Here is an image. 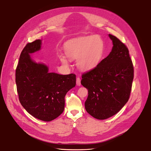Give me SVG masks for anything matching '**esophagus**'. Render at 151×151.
<instances>
[{"label":"esophagus","instance_id":"34e87169","mask_svg":"<svg viewBox=\"0 0 151 151\" xmlns=\"http://www.w3.org/2000/svg\"><path fill=\"white\" fill-rule=\"evenodd\" d=\"M81 78H80L79 77H78V78H76V85H77L81 86Z\"/></svg>","mask_w":151,"mask_h":151}]
</instances>
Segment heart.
Segmentation results:
<instances>
[{
  "mask_svg": "<svg viewBox=\"0 0 151 151\" xmlns=\"http://www.w3.org/2000/svg\"><path fill=\"white\" fill-rule=\"evenodd\" d=\"M66 55L70 60H77L78 67L83 70H90L100 63L104 51V43L99 36H90L69 42L64 46ZM64 64H68L67 59L60 56Z\"/></svg>",
  "mask_w": 151,
  "mask_h": 151,
  "instance_id": "heart-1",
  "label": "heart"
}]
</instances>
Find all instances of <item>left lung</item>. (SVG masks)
<instances>
[{
  "mask_svg": "<svg viewBox=\"0 0 151 151\" xmlns=\"http://www.w3.org/2000/svg\"><path fill=\"white\" fill-rule=\"evenodd\" d=\"M109 36L113 42L112 51L82 75L81 84L88 91L85 109L98 119L110 118L122 108L130 98L134 78L128 48L116 36Z\"/></svg>",
  "mask_w": 151,
  "mask_h": 151,
  "instance_id": "8db88e82",
  "label": "left lung"
}]
</instances>
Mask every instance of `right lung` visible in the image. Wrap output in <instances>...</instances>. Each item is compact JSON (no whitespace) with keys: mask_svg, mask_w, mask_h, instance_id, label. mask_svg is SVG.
<instances>
[{"mask_svg":"<svg viewBox=\"0 0 151 151\" xmlns=\"http://www.w3.org/2000/svg\"><path fill=\"white\" fill-rule=\"evenodd\" d=\"M41 40L28 43L19 56L15 82L20 103L35 118L51 121L64 109L65 96L76 85V75L48 72L44 64L37 63L30 54L40 50Z\"/></svg>","mask_w":151,"mask_h":151,"instance_id":"add662e5","label":"right lung"}]
</instances>
